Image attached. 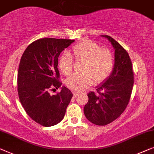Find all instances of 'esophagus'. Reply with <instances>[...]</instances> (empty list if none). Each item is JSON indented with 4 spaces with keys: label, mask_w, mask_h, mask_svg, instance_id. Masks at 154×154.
Masks as SVG:
<instances>
[{
    "label": "esophagus",
    "mask_w": 154,
    "mask_h": 154,
    "mask_svg": "<svg viewBox=\"0 0 154 154\" xmlns=\"http://www.w3.org/2000/svg\"><path fill=\"white\" fill-rule=\"evenodd\" d=\"M78 94L77 93H75V92H73V97H74V98H75V97H77V96H78Z\"/></svg>",
    "instance_id": "esophagus-1"
}]
</instances>
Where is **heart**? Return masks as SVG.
Returning a JSON list of instances; mask_svg holds the SVG:
<instances>
[{
    "mask_svg": "<svg viewBox=\"0 0 154 154\" xmlns=\"http://www.w3.org/2000/svg\"><path fill=\"white\" fill-rule=\"evenodd\" d=\"M72 54L78 61H84L82 74L72 75L66 80V85L73 91L81 92L91 85L93 81L98 84L107 79L114 68V57L110 51L101 49L96 42L83 40L72 49ZM72 59L63 55L58 61V68L63 74L68 75L72 70Z\"/></svg>",
    "mask_w": 154,
    "mask_h": 154,
    "instance_id": "obj_1",
    "label": "heart"
}]
</instances>
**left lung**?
Wrapping results in <instances>:
<instances>
[{
  "label": "left lung",
  "mask_w": 154,
  "mask_h": 154,
  "mask_svg": "<svg viewBox=\"0 0 154 154\" xmlns=\"http://www.w3.org/2000/svg\"><path fill=\"white\" fill-rule=\"evenodd\" d=\"M111 42L114 49V64L107 79L96 86L99 96L88 94L84 115L98 125H105L116 119L124 112L133 90L134 77L132 62L122 46L109 35H101Z\"/></svg>",
  "instance_id": "left-lung-1"
}]
</instances>
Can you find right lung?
Wrapping results in <instances>:
<instances>
[{"mask_svg": "<svg viewBox=\"0 0 154 154\" xmlns=\"http://www.w3.org/2000/svg\"><path fill=\"white\" fill-rule=\"evenodd\" d=\"M74 42L66 39H39L29 45L21 56L17 77L19 98L28 115L43 126L60 122L72 98V92L64 86L60 93L53 96L48 91L62 85L58 81V58Z\"/></svg>", "mask_w": 154, "mask_h": 154, "instance_id": "right-lung-1", "label": "right lung"}]
</instances>
